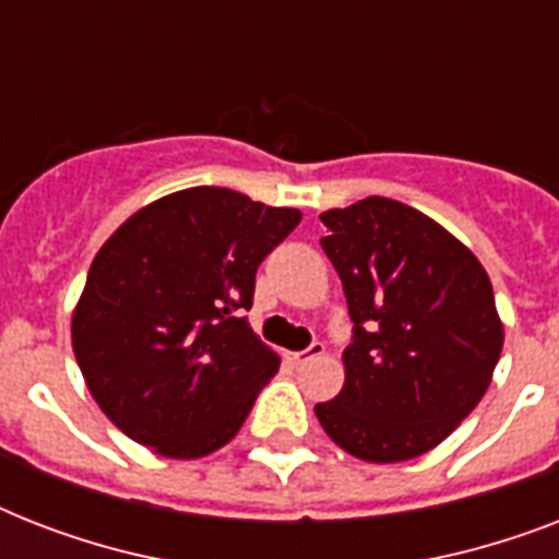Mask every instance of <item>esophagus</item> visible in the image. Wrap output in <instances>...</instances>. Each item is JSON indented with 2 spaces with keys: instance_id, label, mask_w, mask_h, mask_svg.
I'll use <instances>...</instances> for the list:
<instances>
[{
  "instance_id": "34e87169",
  "label": "esophagus",
  "mask_w": 559,
  "mask_h": 559,
  "mask_svg": "<svg viewBox=\"0 0 559 559\" xmlns=\"http://www.w3.org/2000/svg\"><path fill=\"white\" fill-rule=\"evenodd\" d=\"M322 354H324V342H313V345H310V348L296 350V354H289V362H293V366H305L307 359L322 357Z\"/></svg>"
}]
</instances>
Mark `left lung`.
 I'll use <instances>...</instances> for the list:
<instances>
[{
	"instance_id": "left-lung-1",
	"label": "left lung",
	"mask_w": 559,
	"mask_h": 559,
	"mask_svg": "<svg viewBox=\"0 0 559 559\" xmlns=\"http://www.w3.org/2000/svg\"><path fill=\"white\" fill-rule=\"evenodd\" d=\"M348 298L345 385L316 406L333 443L371 464L424 455L485 397L502 354L490 278L435 219L385 197L322 214Z\"/></svg>"
}]
</instances>
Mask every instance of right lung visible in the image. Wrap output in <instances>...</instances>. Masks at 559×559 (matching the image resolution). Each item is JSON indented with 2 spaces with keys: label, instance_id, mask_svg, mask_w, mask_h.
Wrapping results in <instances>:
<instances>
[{
  "label": "right lung",
  "instance_id": "add662e5",
  "mask_svg": "<svg viewBox=\"0 0 559 559\" xmlns=\"http://www.w3.org/2000/svg\"><path fill=\"white\" fill-rule=\"evenodd\" d=\"M298 219V209L200 186L144 205L100 246L72 348L127 438L165 459H202L235 438L278 371L243 316L254 272Z\"/></svg>",
  "mask_w": 559,
  "mask_h": 559
}]
</instances>
